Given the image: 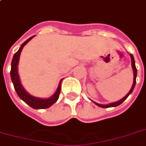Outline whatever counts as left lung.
<instances>
[{
  "label": "left lung",
  "mask_w": 146,
  "mask_h": 146,
  "mask_svg": "<svg viewBox=\"0 0 146 146\" xmlns=\"http://www.w3.org/2000/svg\"><path fill=\"white\" fill-rule=\"evenodd\" d=\"M131 66H132V69H133V71H134V81H133V85H132V87H131V89L130 91L128 93V94L126 95L125 98H122L121 100H120L119 101H117V102H115V103H111V104H107V105H103V104H99L96 103V102H94V101H93L95 104H97L98 106L100 107V108H111V107L118 106V105H120L121 104L123 103V102L127 99V98H128V96L131 94V92L133 91L134 87H135V83H136L137 69L136 67H135V59H134L133 56H132L131 54Z\"/></svg>",
  "instance_id": "left-lung-1"
}]
</instances>
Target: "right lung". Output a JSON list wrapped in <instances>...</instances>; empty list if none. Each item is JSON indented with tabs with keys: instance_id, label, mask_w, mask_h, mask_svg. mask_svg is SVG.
<instances>
[{
	"instance_id": "add662e5",
	"label": "right lung",
	"mask_w": 146,
	"mask_h": 146,
	"mask_svg": "<svg viewBox=\"0 0 146 146\" xmlns=\"http://www.w3.org/2000/svg\"><path fill=\"white\" fill-rule=\"evenodd\" d=\"M34 36H32L29 38V39H27L25 42L22 44L18 49V51L15 53L14 57H13L12 62H11V78L12 80V83L14 84V87L15 89V91L18 97L21 98V100L25 101L27 104H29V106L34 109H45L48 108L49 107H51L57 100L59 99V94H60V89H61V81L59 83V87L57 88L56 92L52 95L51 98L48 99H42V98H35L33 96H31L25 90V89L22 87L20 82V79L18 76V64L19 61V56L22 50V48L25 46V45L28 43L29 40H31Z\"/></svg>"
}]
</instances>
